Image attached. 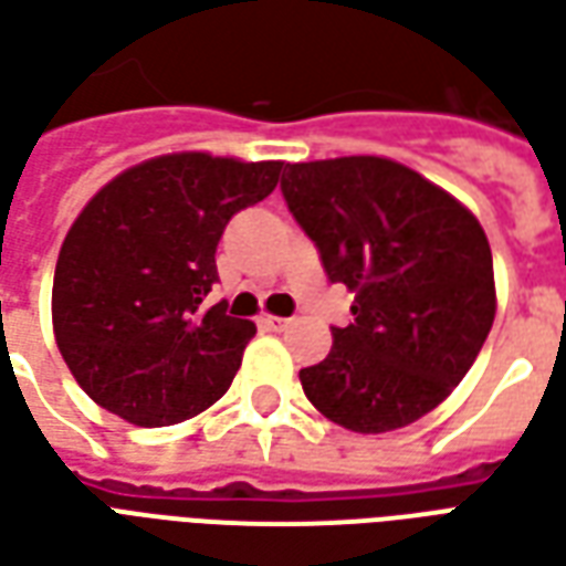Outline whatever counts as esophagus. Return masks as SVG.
<instances>
[{"label": "esophagus", "instance_id": "34e87169", "mask_svg": "<svg viewBox=\"0 0 566 566\" xmlns=\"http://www.w3.org/2000/svg\"><path fill=\"white\" fill-rule=\"evenodd\" d=\"M260 324L270 327V331H282V327L291 324V318H279V315H266V312H263V315H260Z\"/></svg>", "mask_w": 566, "mask_h": 566}]
</instances>
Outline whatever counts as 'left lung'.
Instances as JSON below:
<instances>
[{
  "instance_id": "8db88e82",
  "label": "left lung",
  "mask_w": 566,
  "mask_h": 566,
  "mask_svg": "<svg viewBox=\"0 0 566 566\" xmlns=\"http://www.w3.org/2000/svg\"><path fill=\"white\" fill-rule=\"evenodd\" d=\"M282 193L327 279L355 294L331 355L300 369L308 403L355 433L437 409L494 324L485 230L442 187L385 157L287 163Z\"/></svg>"
}]
</instances>
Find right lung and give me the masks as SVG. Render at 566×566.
I'll list each match as a JSON object with an SVG mask.
<instances>
[{"instance_id":"right-lung-1","label":"right lung","mask_w":566,"mask_h":566,"mask_svg":"<svg viewBox=\"0 0 566 566\" xmlns=\"http://www.w3.org/2000/svg\"><path fill=\"white\" fill-rule=\"evenodd\" d=\"M284 163L199 150L154 157L96 193L54 272L56 348L93 403L129 424L199 416L230 388L254 324L206 306L235 211L266 199Z\"/></svg>"}]
</instances>
